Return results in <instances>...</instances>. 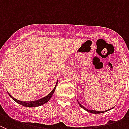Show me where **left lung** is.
Instances as JSON below:
<instances>
[{
    "mask_svg": "<svg viewBox=\"0 0 129 129\" xmlns=\"http://www.w3.org/2000/svg\"><path fill=\"white\" fill-rule=\"evenodd\" d=\"M77 102H78V103L79 105H80V106L81 107L83 108V109H85V111H88V112H90V113H93V114H100V113H103V112H106V111H108V110H107V111H93V110H89V109H87L86 108H85L84 107L82 106V105H81V104H80V103H79L78 101H77Z\"/></svg>",
    "mask_w": 129,
    "mask_h": 129,
    "instance_id": "left-lung-1",
    "label": "left lung"
}]
</instances>
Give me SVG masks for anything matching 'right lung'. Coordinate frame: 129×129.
Segmentation results:
<instances>
[{"label":"right lung","instance_id":"right-lung-1","mask_svg":"<svg viewBox=\"0 0 129 129\" xmlns=\"http://www.w3.org/2000/svg\"><path fill=\"white\" fill-rule=\"evenodd\" d=\"M58 83V81H57V82H56V83ZM56 85H55V87H54V88L53 89V90H52L51 92L49 94H47L46 96H45L44 98L39 100L33 101V102H22V101H20V100H18L15 99V98H13L12 96H11L10 94L9 93L8 94H9V95L10 96V97H11V98H12V99L15 102H16L17 103H18V104H20V105H23V106L27 107H33L40 106V105H43V104H46V103H47V102L49 100V99L51 98L52 95H53V92H54V90H55V89H56Z\"/></svg>","mask_w":129,"mask_h":129}]
</instances>
